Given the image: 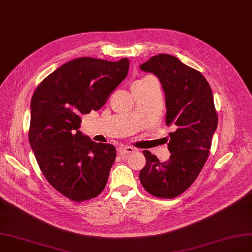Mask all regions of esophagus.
Segmentation results:
<instances>
[{"mask_svg":"<svg viewBox=\"0 0 252 252\" xmlns=\"http://www.w3.org/2000/svg\"><path fill=\"white\" fill-rule=\"evenodd\" d=\"M135 151V148H133L132 146H126V145H121L118 148V152L121 156H126V155H129L132 154Z\"/></svg>","mask_w":252,"mask_h":252,"instance_id":"obj_1","label":"esophagus"}]
</instances>
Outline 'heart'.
I'll return each mask as SVG.
<instances>
[{
	"label": "heart",
	"instance_id": "heart-1",
	"mask_svg": "<svg viewBox=\"0 0 252 252\" xmlns=\"http://www.w3.org/2000/svg\"><path fill=\"white\" fill-rule=\"evenodd\" d=\"M146 79H148V78H145V79H142V80H140V81H138V82H142V81H144V80H146Z\"/></svg>",
	"mask_w": 252,
	"mask_h": 252
}]
</instances>
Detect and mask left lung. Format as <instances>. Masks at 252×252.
<instances>
[{"label": "left lung", "instance_id": "obj_1", "mask_svg": "<svg viewBox=\"0 0 252 252\" xmlns=\"http://www.w3.org/2000/svg\"><path fill=\"white\" fill-rule=\"evenodd\" d=\"M159 78L165 93L169 160L160 162L143 151L146 164L139 173L143 188L156 197L173 198L187 190L206 164L218 125L210 84L202 74L168 54L156 55L140 65Z\"/></svg>", "mask_w": 252, "mask_h": 252}]
</instances>
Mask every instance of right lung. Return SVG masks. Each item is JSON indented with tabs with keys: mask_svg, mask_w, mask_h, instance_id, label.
Wrapping results in <instances>:
<instances>
[{
	"mask_svg": "<svg viewBox=\"0 0 252 252\" xmlns=\"http://www.w3.org/2000/svg\"><path fill=\"white\" fill-rule=\"evenodd\" d=\"M129 62L73 59L49 74L31 99L29 141L44 178L73 201L96 197L105 189L115 147L96 143L79 131L81 115L97 111L123 82Z\"/></svg>",
	"mask_w": 252,
	"mask_h": 252,
	"instance_id": "obj_1",
	"label": "right lung"
}]
</instances>
